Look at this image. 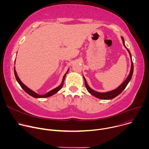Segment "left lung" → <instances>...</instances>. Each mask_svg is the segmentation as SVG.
<instances>
[{
  "instance_id": "8db88e82",
  "label": "left lung",
  "mask_w": 149,
  "mask_h": 149,
  "mask_svg": "<svg viewBox=\"0 0 149 149\" xmlns=\"http://www.w3.org/2000/svg\"><path fill=\"white\" fill-rule=\"evenodd\" d=\"M121 39H122V40H123V43L124 47L127 49V51H128V52H129V53L130 54V58H131L132 65H131V69H130V72L129 75H128V77H127L126 79L120 85V86L118 87H117L116 89H115L114 90H112V91H108V92H105V93H99V92H97L96 91L93 90V89H91L89 87V86H88L87 82V81H86V78H85V77L83 75V78H84V81H85V85H86V87L87 90H88V91L91 94H92L93 95L95 96V97H97L98 98L102 99V100H111V99L115 98L116 97H117V95H118L119 94H120L122 93V91L125 89V88L127 86V84H129V82L130 81V80L132 79V75H133V70H134L133 63L132 59V55H131V53L130 52V51L127 48V47L125 45L124 39L123 37H121Z\"/></svg>"
}]
</instances>
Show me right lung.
Instances as JSON below:
<instances>
[{
	"instance_id": "obj_1",
	"label": "right lung",
	"mask_w": 149,
	"mask_h": 149,
	"mask_svg": "<svg viewBox=\"0 0 149 149\" xmlns=\"http://www.w3.org/2000/svg\"><path fill=\"white\" fill-rule=\"evenodd\" d=\"M68 71H69V69L68 70V71H67V72L65 73V74L64 75H63V79H62V82H61V84L59 85V86L58 87H57L56 88H55L53 89L52 90L49 91L48 93H46V94H44V95H39V94L36 93L35 92H34L33 91H32V90H31L30 88H29L28 87H27L24 84L22 83V82L20 81V79L18 77V76H17V73H16V70H15V67H14V73H15V77H16V79L18 83L19 84L20 87H22V88H23V90H24L26 93H28L29 95H30L31 96H32V97H34V98H47V97H50V96L53 95L54 94H56L58 91H59L62 88V87H63V82H64L66 74L68 73Z\"/></svg>"
}]
</instances>
